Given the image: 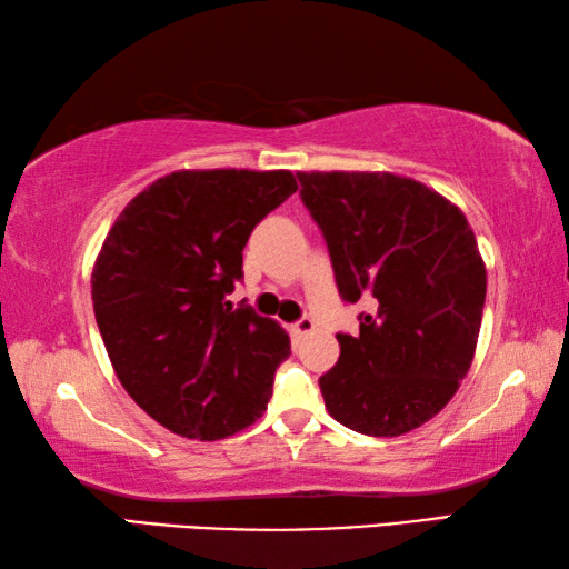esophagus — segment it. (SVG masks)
<instances>
[{
  "label": "esophagus",
  "mask_w": 569,
  "mask_h": 569,
  "mask_svg": "<svg viewBox=\"0 0 569 569\" xmlns=\"http://www.w3.org/2000/svg\"><path fill=\"white\" fill-rule=\"evenodd\" d=\"M316 331V321L308 319V316H303V319H298L296 323H291V336L293 339H306L308 333Z\"/></svg>",
  "instance_id": "1"
}]
</instances>
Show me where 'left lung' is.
Listing matches in <instances>:
<instances>
[{
  "label": "left lung",
  "instance_id": "8db88e82",
  "mask_svg": "<svg viewBox=\"0 0 569 569\" xmlns=\"http://www.w3.org/2000/svg\"><path fill=\"white\" fill-rule=\"evenodd\" d=\"M359 336L319 379L331 417L399 437L447 407L475 359L487 271L465 213L393 172H296Z\"/></svg>",
  "mask_w": 569,
  "mask_h": 569
}]
</instances>
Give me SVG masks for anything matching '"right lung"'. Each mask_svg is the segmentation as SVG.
<instances>
[{
  "instance_id": "add662e5",
  "label": "right lung",
  "mask_w": 569,
  "mask_h": 569,
  "mask_svg": "<svg viewBox=\"0 0 569 569\" xmlns=\"http://www.w3.org/2000/svg\"><path fill=\"white\" fill-rule=\"evenodd\" d=\"M298 190L288 170H178L134 196L92 271V306L124 391L180 437L216 441L253 423L288 333L226 301L243 248Z\"/></svg>"
}]
</instances>
